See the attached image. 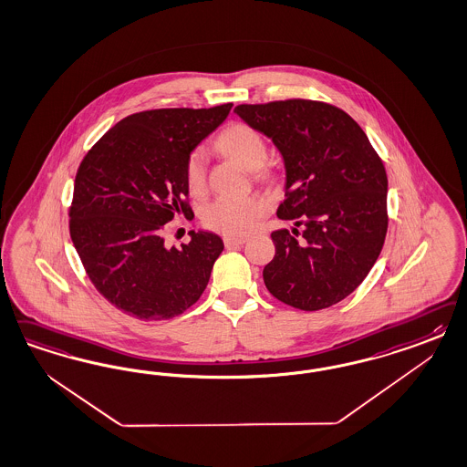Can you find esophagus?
Masks as SVG:
<instances>
[{
	"mask_svg": "<svg viewBox=\"0 0 467 467\" xmlns=\"http://www.w3.org/2000/svg\"><path fill=\"white\" fill-rule=\"evenodd\" d=\"M223 242H225V247H235V245H242L244 242H245V239H241V237H223Z\"/></svg>",
	"mask_w": 467,
	"mask_h": 467,
	"instance_id": "esophagus-1",
	"label": "esophagus"
}]
</instances>
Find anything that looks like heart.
Wrapping results in <instances>:
<instances>
[{"instance_id":"1","label":"heart","mask_w":467,"mask_h":467,"mask_svg":"<svg viewBox=\"0 0 467 467\" xmlns=\"http://www.w3.org/2000/svg\"><path fill=\"white\" fill-rule=\"evenodd\" d=\"M216 146L226 156L247 168H259L266 160L268 148L256 129L245 123H232L218 136ZM185 182L191 192H201L206 183V156L194 150L185 161ZM266 211V201L259 196L220 197L208 204L201 220L210 230L226 235H244Z\"/></svg>"}]
</instances>
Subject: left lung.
Listing matches in <instances>:
<instances>
[{"mask_svg":"<svg viewBox=\"0 0 467 467\" xmlns=\"http://www.w3.org/2000/svg\"><path fill=\"white\" fill-rule=\"evenodd\" d=\"M235 113L270 137L285 165L280 220L297 228L271 234L275 257L263 278L271 296L301 311L346 299L381 253L389 214L383 161L358 121L311 99L239 105Z\"/></svg>","mask_w":467,"mask_h":467,"instance_id":"8db88e82","label":"left lung"}]
</instances>
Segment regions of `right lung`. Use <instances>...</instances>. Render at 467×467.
Segmentation results:
<instances>
[{
  "label": "right lung",
  "mask_w": 467,
  "mask_h": 467,
  "mask_svg": "<svg viewBox=\"0 0 467 467\" xmlns=\"http://www.w3.org/2000/svg\"><path fill=\"white\" fill-rule=\"evenodd\" d=\"M232 103L134 113L111 127L78 166L68 211L70 237L92 285L125 315L158 321L196 304L223 241L191 230L166 247L177 213H192L185 161L225 120Z\"/></svg>",
  "instance_id": "1"
}]
</instances>
